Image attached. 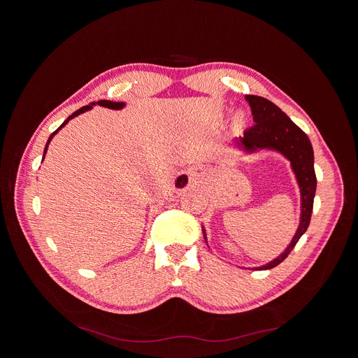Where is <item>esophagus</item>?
Listing matches in <instances>:
<instances>
[{
  "label": "esophagus",
  "mask_w": 358,
  "mask_h": 358,
  "mask_svg": "<svg viewBox=\"0 0 358 358\" xmlns=\"http://www.w3.org/2000/svg\"><path fill=\"white\" fill-rule=\"evenodd\" d=\"M199 177H200V171H199V169H190V171L182 173V174H180V176L177 177L176 185L180 187V189H182V187H187L190 182L197 181Z\"/></svg>",
  "instance_id": "obj_1"
}]
</instances>
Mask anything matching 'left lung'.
Returning <instances> with one entry per match:
<instances>
[{"label":"left lung","mask_w":358,"mask_h":358,"mask_svg":"<svg viewBox=\"0 0 358 358\" xmlns=\"http://www.w3.org/2000/svg\"><path fill=\"white\" fill-rule=\"evenodd\" d=\"M255 124L243 131V136L235 138V146L245 154L257 152L259 149L277 150L290 161L292 169L296 176L300 189V213L299 228L283 254L270 261L268 264L254 270H270L285 261L292 252L297 241L302 236L310 223L313 199L316 192V176L313 168V149L305 131L294 124L285 111H281L274 103L264 97L247 96ZM206 239V231L203 228Z\"/></svg>","instance_id":"left-lung-1"}]
</instances>
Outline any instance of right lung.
<instances>
[{
    "mask_svg": "<svg viewBox=\"0 0 358 358\" xmlns=\"http://www.w3.org/2000/svg\"><path fill=\"white\" fill-rule=\"evenodd\" d=\"M96 104H99V106H103V107H107V108H113V110H120V108H123L124 107V103H116V101H110V100H100V101H97V103H91V104H88V106H84V107H81L80 110H77L75 113H72V115L58 127L56 129L53 134L49 136V139H48V143H46V146H45V150H43V158H45V155H46V150H48V146H49V143H50V141H52V138L58 134V131L71 120V119H73V117H77L78 115H81V113H85V111H88V110H91L92 108V106H96Z\"/></svg>",
    "mask_w": 358,
    "mask_h": 358,
    "instance_id": "1",
    "label": "right lung"
}]
</instances>
